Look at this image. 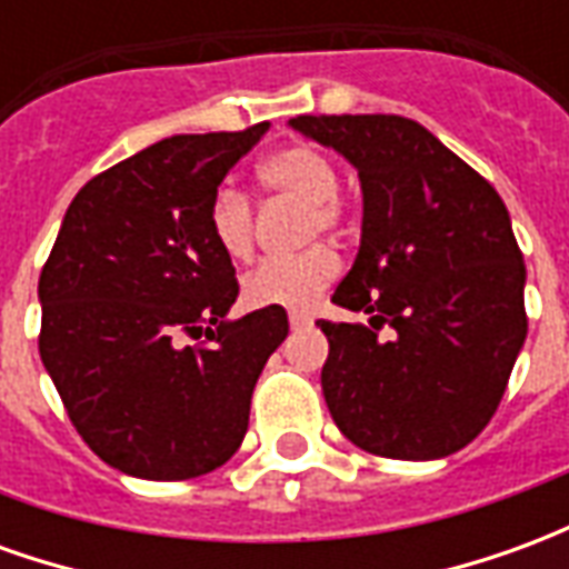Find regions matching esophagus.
Here are the masks:
<instances>
[{"label": "esophagus", "instance_id": "1", "mask_svg": "<svg viewBox=\"0 0 569 569\" xmlns=\"http://www.w3.org/2000/svg\"><path fill=\"white\" fill-rule=\"evenodd\" d=\"M289 326L292 329H308V326H313V320H310L308 313H289Z\"/></svg>", "mask_w": 569, "mask_h": 569}]
</instances>
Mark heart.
<instances>
[{
    "mask_svg": "<svg viewBox=\"0 0 569 569\" xmlns=\"http://www.w3.org/2000/svg\"><path fill=\"white\" fill-rule=\"evenodd\" d=\"M259 182L268 194L308 203V231H335L341 224V200L335 194L338 170L329 154L313 146H286L259 163ZM210 234L228 259L243 261L256 243L252 203L234 186H222L210 203ZM341 261L329 247H313L296 259H268L243 277L249 308L305 310L329 289Z\"/></svg>",
    "mask_w": 569,
    "mask_h": 569,
    "instance_id": "1",
    "label": "heart"
}]
</instances>
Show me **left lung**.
Returning <instances> with one entry per match:
<instances>
[{"instance_id":"8db88e82","label":"left lung","mask_w":569,"mask_h":569,"mask_svg":"<svg viewBox=\"0 0 569 569\" xmlns=\"http://www.w3.org/2000/svg\"><path fill=\"white\" fill-rule=\"evenodd\" d=\"M289 128L359 173L362 234L326 322L322 396L357 448L439 460L488 427L527 338L525 259L488 179L399 116H298ZM387 321L390 342L377 338Z\"/></svg>"}]
</instances>
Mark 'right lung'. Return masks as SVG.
<instances>
[{
    "instance_id": "1",
    "label": "right lung",
    "mask_w": 569,
    "mask_h": 569,
    "mask_svg": "<svg viewBox=\"0 0 569 569\" xmlns=\"http://www.w3.org/2000/svg\"><path fill=\"white\" fill-rule=\"evenodd\" d=\"M268 128L167 137L93 176L44 261V371L81 439L124 476L182 481L231 460L289 335L283 308L228 317L240 286L210 234L212 194Z\"/></svg>"
}]
</instances>
